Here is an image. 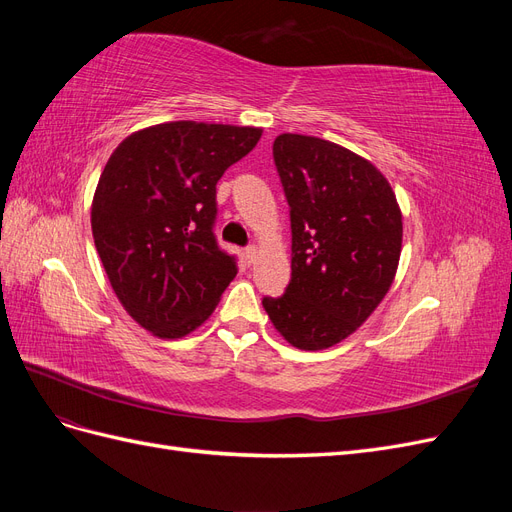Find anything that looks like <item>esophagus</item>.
<instances>
[{
	"instance_id": "esophagus-1",
	"label": "esophagus",
	"mask_w": 512,
	"mask_h": 512,
	"mask_svg": "<svg viewBox=\"0 0 512 512\" xmlns=\"http://www.w3.org/2000/svg\"><path fill=\"white\" fill-rule=\"evenodd\" d=\"M256 256H258V247H256V245L245 247V258H247V262H250V265H254Z\"/></svg>"
}]
</instances>
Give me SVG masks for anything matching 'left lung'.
I'll use <instances>...</instances> for the list:
<instances>
[{"label":"left lung","instance_id":"obj_1","mask_svg":"<svg viewBox=\"0 0 512 512\" xmlns=\"http://www.w3.org/2000/svg\"><path fill=\"white\" fill-rule=\"evenodd\" d=\"M273 158L290 205L292 275L262 299L275 331L299 350L344 342L389 292L401 256V209L380 170L318 136L280 134Z\"/></svg>","mask_w":512,"mask_h":512}]
</instances>
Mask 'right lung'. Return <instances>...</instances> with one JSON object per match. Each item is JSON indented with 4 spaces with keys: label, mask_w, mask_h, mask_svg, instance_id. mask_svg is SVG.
I'll use <instances>...</instances> for the list:
<instances>
[{
    "label": "right lung",
    "mask_w": 512,
    "mask_h": 512,
    "mask_svg": "<svg viewBox=\"0 0 512 512\" xmlns=\"http://www.w3.org/2000/svg\"><path fill=\"white\" fill-rule=\"evenodd\" d=\"M262 128L166 121L132 132L108 158L91 232L119 303L145 331H196L235 280L213 237L215 185L260 141Z\"/></svg>",
    "instance_id": "1"
}]
</instances>
